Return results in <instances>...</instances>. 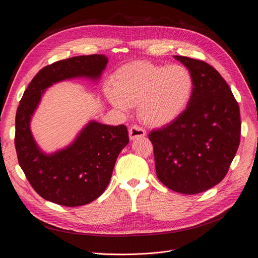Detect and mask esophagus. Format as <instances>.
<instances>
[{"label":"esophagus","instance_id":"obj_1","mask_svg":"<svg viewBox=\"0 0 258 258\" xmlns=\"http://www.w3.org/2000/svg\"><path fill=\"white\" fill-rule=\"evenodd\" d=\"M128 131H129V138L131 141L144 138L146 135V131L140 126H132L129 128Z\"/></svg>","mask_w":258,"mask_h":258}]
</instances>
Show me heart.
<instances>
[{"instance_id": "heart-1", "label": "heart", "mask_w": 258, "mask_h": 258, "mask_svg": "<svg viewBox=\"0 0 258 258\" xmlns=\"http://www.w3.org/2000/svg\"><path fill=\"white\" fill-rule=\"evenodd\" d=\"M109 102L120 109L138 105L142 122L151 127L168 125L184 111L194 92V77L181 64L165 66L138 60L113 75Z\"/></svg>"}]
</instances>
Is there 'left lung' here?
I'll use <instances>...</instances> for the list:
<instances>
[{"mask_svg":"<svg viewBox=\"0 0 258 258\" xmlns=\"http://www.w3.org/2000/svg\"><path fill=\"white\" fill-rule=\"evenodd\" d=\"M194 77L186 109L174 122L152 130L156 175L166 187L194 195L220 183L240 141L239 107L219 72L198 59L174 56Z\"/></svg>","mask_w":258,"mask_h":258,"instance_id":"left-lung-1","label":"left lung"}]
</instances>
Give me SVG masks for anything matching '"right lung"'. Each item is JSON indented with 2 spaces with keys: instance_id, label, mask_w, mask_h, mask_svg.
<instances>
[{
  "instance_id": "add662e5",
  "label": "right lung",
  "mask_w": 258,
  "mask_h": 258,
  "mask_svg": "<svg viewBox=\"0 0 258 258\" xmlns=\"http://www.w3.org/2000/svg\"><path fill=\"white\" fill-rule=\"evenodd\" d=\"M107 61L104 55L60 60L42 68L25 90L15 115L14 145L29 183L45 200L75 207L99 198L109 183L119 152L129 143L126 126L90 122L71 146L47 155L30 131V119L45 88L76 77L97 79Z\"/></svg>"
}]
</instances>
